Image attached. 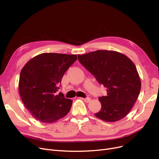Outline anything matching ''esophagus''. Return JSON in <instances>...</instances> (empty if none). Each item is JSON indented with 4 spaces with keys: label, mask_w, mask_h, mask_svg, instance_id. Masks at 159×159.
<instances>
[{
    "label": "esophagus",
    "mask_w": 159,
    "mask_h": 159,
    "mask_svg": "<svg viewBox=\"0 0 159 159\" xmlns=\"http://www.w3.org/2000/svg\"><path fill=\"white\" fill-rule=\"evenodd\" d=\"M85 102H86V103H89L90 101H91V98H84L83 99Z\"/></svg>",
    "instance_id": "34e87169"
}]
</instances>
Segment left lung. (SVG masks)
I'll return each mask as SVG.
<instances>
[{
  "instance_id": "obj_1",
  "label": "left lung",
  "mask_w": 159,
  "mask_h": 159,
  "mask_svg": "<svg viewBox=\"0 0 159 159\" xmlns=\"http://www.w3.org/2000/svg\"><path fill=\"white\" fill-rule=\"evenodd\" d=\"M78 60L107 89L99 97L102 109L95 115L115 122L130 112L140 93L141 83L136 66L127 56L113 50H97L78 55Z\"/></svg>"
}]
</instances>
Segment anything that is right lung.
<instances>
[{
	"label": "right lung",
	"mask_w": 159,
	"mask_h": 159,
	"mask_svg": "<svg viewBox=\"0 0 159 159\" xmlns=\"http://www.w3.org/2000/svg\"><path fill=\"white\" fill-rule=\"evenodd\" d=\"M77 60V55L43 53L23 67L19 78V93L32 116L50 123L65 117L72 100L57 93L62 77Z\"/></svg>",
	"instance_id": "1"
}]
</instances>
